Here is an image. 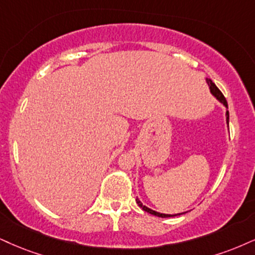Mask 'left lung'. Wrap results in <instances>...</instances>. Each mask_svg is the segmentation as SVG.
Instances as JSON below:
<instances>
[{"mask_svg": "<svg viewBox=\"0 0 255 255\" xmlns=\"http://www.w3.org/2000/svg\"><path fill=\"white\" fill-rule=\"evenodd\" d=\"M207 83H208V86H209V89H210V92H212L213 94H214V96L216 97V98H218L220 102H221L222 104H224V105L226 106V108H228V104H227V100H226V98H225V96L224 94H222V92L221 91H220L218 87H216V85L213 83L212 80L210 79H207ZM226 116H227V124L229 123V112L227 111L226 112ZM137 201V203H138V206L139 207H142V209L143 210H145V212H147V213H150V214H152V215H155V216H159V218H170V216H176V215H169V214H161V213H157V212H155V210H152V209H150V208H147V207H145V206H143L142 204V202H140L139 200H136ZM177 215H181V214H177Z\"/></svg>", "mask_w": 255, "mask_h": 255, "instance_id": "8db88e82", "label": "left lung"}]
</instances>
